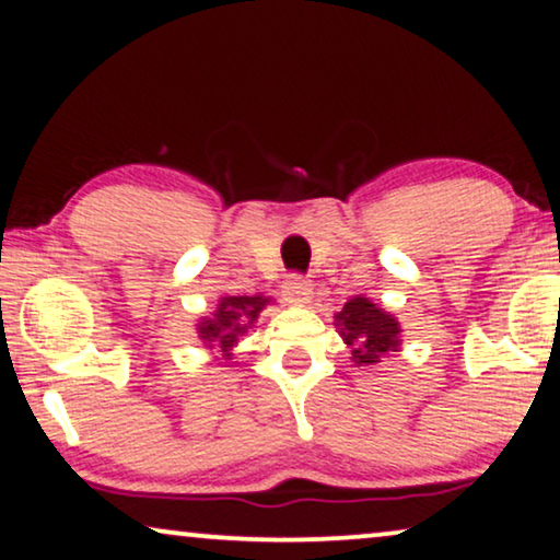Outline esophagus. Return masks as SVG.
I'll return each instance as SVG.
<instances>
[{"instance_id":"esophagus-1","label":"esophagus","mask_w":560,"mask_h":560,"mask_svg":"<svg viewBox=\"0 0 560 560\" xmlns=\"http://www.w3.org/2000/svg\"><path fill=\"white\" fill-rule=\"evenodd\" d=\"M281 294L289 304H306L308 296H312V283L302 273H289V279L281 287Z\"/></svg>"}]
</instances>
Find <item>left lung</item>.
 <instances>
[{"label":"left lung","instance_id":"1","mask_svg":"<svg viewBox=\"0 0 560 560\" xmlns=\"http://www.w3.org/2000/svg\"><path fill=\"white\" fill-rule=\"evenodd\" d=\"M341 337L352 347V360L357 364H374L385 352H397L399 324L395 316L382 312L366 299L357 296L347 302L337 314Z\"/></svg>","mask_w":560,"mask_h":560}]
</instances>
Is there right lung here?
<instances>
[{
  "instance_id": "right-lung-1",
  "label": "right lung",
  "mask_w": 560,
  "mask_h": 560,
  "mask_svg": "<svg viewBox=\"0 0 560 560\" xmlns=\"http://www.w3.org/2000/svg\"><path fill=\"white\" fill-rule=\"evenodd\" d=\"M269 299L264 296H226L221 299L219 312L213 314V319H203L198 324V331L203 341H215L229 357V349L236 345L238 334H244L246 324L256 322V316L266 306Z\"/></svg>"
}]
</instances>
